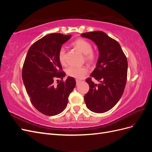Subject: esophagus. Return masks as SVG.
<instances>
[{
    "instance_id": "esophagus-1",
    "label": "esophagus",
    "mask_w": 152,
    "mask_h": 152,
    "mask_svg": "<svg viewBox=\"0 0 152 152\" xmlns=\"http://www.w3.org/2000/svg\"><path fill=\"white\" fill-rule=\"evenodd\" d=\"M80 82H81V80H78V79L76 80V84H77V85H79L80 83Z\"/></svg>"
}]
</instances>
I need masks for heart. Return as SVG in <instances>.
I'll return each instance as SVG.
<instances>
[{"label":"heart","mask_w":152,"mask_h":152,"mask_svg":"<svg viewBox=\"0 0 152 152\" xmlns=\"http://www.w3.org/2000/svg\"><path fill=\"white\" fill-rule=\"evenodd\" d=\"M72 45L85 54L86 61L92 63L94 61L96 58L95 54L92 51V45L88 41L83 39H78L72 42ZM65 54L66 50L65 48H61L59 50L58 58L59 61L63 65L66 62ZM87 73H88V69L86 66L79 67L72 66L69 67L66 70V73L68 76L77 79H82Z\"/></svg>","instance_id":"1"}]
</instances>
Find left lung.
Masks as SVG:
<instances>
[{
	"mask_svg": "<svg viewBox=\"0 0 152 152\" xmlns=\"http://www.w3.org/2000/svg\"><path fill=\"white\" fill-rule=\"evenodd\" d=\"M81 37L97 45L99 57L91 77L99 82L94 84L91 78L86 80L89 90L85 96L87 108L102 113L112 109L122 97L127 81V60L120 44L102 31L87 32Z\"/></svg>",
	"mask_w": 152,
	"mask_h": 152,
	"instance_id": "obj_1",
	"label": "left lung"
}]
</instances>
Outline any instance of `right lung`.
I'll return each instance as SVG.
<instances>
[{
    "mask_svg": "<svg viewBox=\"0 0 152 152\" xmlns=\"http://www.w3.org/2000/svg\"><path fill=\"white\" fill-rule=\"evenodd\" d=\"M71 35L50 34L31 45L23 66L22 79L34 107L42 113L56 115L66 108L68 96L76 85L75 79L68 77L54 86L55 78L63 79L58 53Z\"/></svg>",
    "mask_w": 152,
    "mask_h": 152,
    "instance_id": "obj_1",
    "label": "right lung"
}]
</instances>
